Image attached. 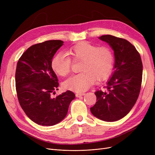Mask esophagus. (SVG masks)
<instances>
[{"label":"esophagus","mask_w":155,"mask_h":155,"mask_svg":"<svg viewBox=\"0 0 155 155\" xmlns=\"http://www.w3.org/2000/svg\"><path fill=\"white\" fill-rule=\"evenodd\" d=\"M85 94V93H79V94H76V97H80L83 95H84Z\"/></svg>","instance_id":"esophagus-1"}]
</instances>
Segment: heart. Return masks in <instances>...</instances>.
Masks as SVG:
<instances>
[{"label": "heart", "mask_w": 155, "mask_h": 155, "mask_svg": "<svg viewBox=\"0 0 155 155\" xmlns=\"http://www.w3.org/2000/svg\"><path fill=\"white\" fill-rule=\"evenodd\" d=\"M67 53L73 61L82 60L80 71H82L64 81L63 86L68 90L77 92L86 91L96 79L104 80L111 73L114 60L109 47H97L83 41L69 48ZM71 67V59L66 53H56L51 60L53 71L61 77L67 76L70 72Z\"/></svg>", "instance_id": "1"}]
</instances>
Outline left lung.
<instances>
[{"label": "left lung", "instance_id": "left-lung-1", "mask_svg": "<svg viewBox=\"0 0 155 155\" xmlns=\"http://www.w3.org/2000/svg\"><path fill=\"white\" fill-rule=\"evenodd\" d=\"M99 38L114 51V70L107 82L106 91L95 92L97 101L91 111L101 120L114 122L126 116L135 104L141 86L143 64L140 53L126 39L112 35Z\"/></svg>", "mask_w": 155, "mask_h": 155}]
</instances>
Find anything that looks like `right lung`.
Here are the masks:
<instances>
[{
	"instance_id": "obj_1",
	"label": "right lung",
	"mask_w": 155,
	"mask_h": 155,
	"mask_svg": "<svg viewBox=\"0 0 155 155\" xmlns=\"http://www.w3.org/2000/svg\"><path fill=\"white\" fill-rule=\"evenodd\" d=\"M63 45L61 40H49L32 45L17 64L15 80L19 104L28 117L39 125L59 123L66 117L69 105L75 98L70 91L52 96L59 84L51 60Z\"/></svg>"
}]
</instances>
